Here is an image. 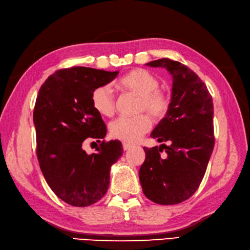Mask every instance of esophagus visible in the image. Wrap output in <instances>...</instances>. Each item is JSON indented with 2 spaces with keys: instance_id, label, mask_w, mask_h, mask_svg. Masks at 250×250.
<instances>
[{
  "instance_id": "esophagus-1",
  "label": "esophagus",
  "mask_w": 250,
  "mask_h": 250,
  "mask_svg": "<svg viewBox=\"0 0 250 250\" xmlns=\"http://www.w3.org/2000/svg\"><path fill=\"white\" fill-rule=\"evenodd\" d=\"M131 146H132V145L129 144V143H125V142L124 144H122V147H124L125 151H128L129 148H131Z\"/></svg>"
}]
</instances>
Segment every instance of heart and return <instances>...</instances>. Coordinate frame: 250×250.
Segmentation results:
<instances>
[{
  "instance_id": "1",
  "label": "heart",
  "mask_w": 250,
  "mask_h": 250,
  "mask_svg": "<svg viewBox=\"0 0 250 250\" xmlns=\"http://www.w3.org/2000/svg\"><path fill=\"white\" fill-rule=\"evenodd\" d=\"M118 86L125 92L139 96L137 111L147 112L155 119L164 117L168 110L169 98L162 92L160 80L147 70L134 69L125 73L118 81ZM92 106L99 115L111 117L115 112V96L109 85H101L95 88L90 96ZM151 128V119L141 113L134 117H120L109 125L112 138L134 143Z\"/></svg>"
}]
</instances>
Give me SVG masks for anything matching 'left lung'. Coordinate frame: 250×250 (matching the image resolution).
<instances>
[{
	"instance_id": "obj_1",
	"label": "left lung",
	"mask_w": 250,
	"mask_h": 250,
	"mask_svg": "<svg viewBox=\"0 0 250 250\" xmlns=\"http://www.w3.org/2000/svg\"><path fill=\"white\" fill-rule=\"evenodd\" d=\"M146 65L164 67L172 79L168 110L151 134L168 145L143 147L145 161L139 178L145 197L169 206L187 200L201 184L214 147V110L206 84L188 66L167 58ZM163 149L165 158L160 157Z\"/></svg>"
}]
</instances>
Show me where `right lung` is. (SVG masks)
<instances>
[{
  "mask_svg": "<svg viewBox=\"0 0 250 250\" xmlns=\"http://www.w3.org/2000/svg\"><path fill=\"white\" fill-rule=\"evenodd\" d=\"M119 72L74 66L54 72L42 85L34 109L37 156L44 179L57 196L74 207H87L105 196L110 168L124 153L120 141H103L97 153L83 149L86 139L107 133L92 106L93 90Z\"/></svg>",
  "mask_w": 250,
  "mask_h": 250,
  "instance_id": "add662e5",
  "label": "right lung"
}]
</instances>
